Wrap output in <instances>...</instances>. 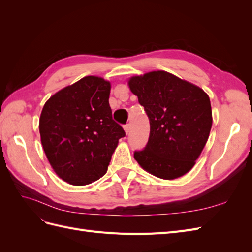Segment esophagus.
Segmentation results:
<instances>
[{
  "label": "esophagus",
  "instance_id": "1",
  "mask_svg": "<svg viewBox=\"0 0 252 252\" xmlns=\"http://www.w3.org/2000/svg\"><path fill=\"white\" fill-rule=\"evenodd\" d=\"M124 130H125L126 134H128L129 132H130V125H129V124L125 125V126H124Z\"/></svg>",
  "mask_w": 252,
  "mask_h": 252
}]
</instances>
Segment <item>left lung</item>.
<instances>
[{"label":"left lung","mask_w":252,"mask_h":252,"mask_svg":"<svg viewBox=\"0 0 252 252\" xmlns=\"http://www.w3.org/2000/svg\"><path fill=\"white\" fill-rule=\"evenodd\" d=\"M150 122L148 143L134 152L144 170L163 180L189 172L208 141L212 110L208 94L194 84L164 70L129 78Z\"/></svg>","instance_id":"obj_1"}]
</instances>
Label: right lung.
<instances>
[{
    "label": "right lung",
    "mask_w": 252,
    "mask_h": 252,
    "mask_svg": "<svg viewBox=\"0 0 252 252\" xmlns=\"http://www.w3.org/2000/svg\"><path fill=\"white\" fill-rule=\"evenodd\" d=\"M111 84L88 75L51 95L40 117L45 155L60 179L74 186L95 182L107 171L125 131L112 120Z\"/></svg>",
    "instance_id": "1"
}]
</instances>
